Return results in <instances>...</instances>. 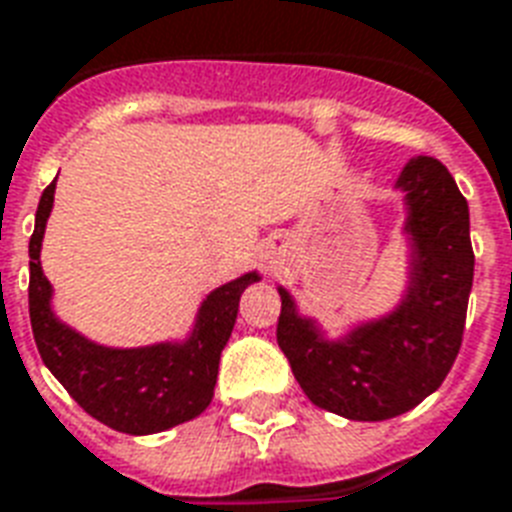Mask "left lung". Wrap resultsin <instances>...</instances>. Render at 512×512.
I'll list each match as a JSON object with an SVG mask.
<instances>
[{"label": "left lung", "mask_w": 512, "mask_h": 512, "mask_svg": "<svg viewBox=\"0 0 512 512\" xmlns=\"http://www.w3.org/2000/svg\"><path fill=\"white\" fill-rule=\"evenodd\" d=\"M396 188L404 191L412 244L409 287L396 311L327 340L279 287L276 340L295 380L313 404L358 422L390 420L438 390L460 353L473 287L468 201L449 170L417 156Z\"/></svg>", "instance_id": "left-lung-1"}]
</instances>
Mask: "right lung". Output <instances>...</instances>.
Here are the masks:
<instances>
[{"mask_svg":"<svg viewBox=\"0 0 512 512\" xmlns=\"http://www.w3.org/2000/svg\"><path fill=\"white\" fill-rule=\"evenodd\" d=\"M52 199L55 180L39 199L28 241V313L44 366L84 412L119 433L148 436L199 417L215 396L217 364L236 324L241 292L260 276L244 273L209 292L185 342L106 348L66 327L52 313V287L39 263Z\"/></svg>","mask_w":512,"mask_h":512,"instance_id":"add662e5","label":"right lung"}]
</instances>
